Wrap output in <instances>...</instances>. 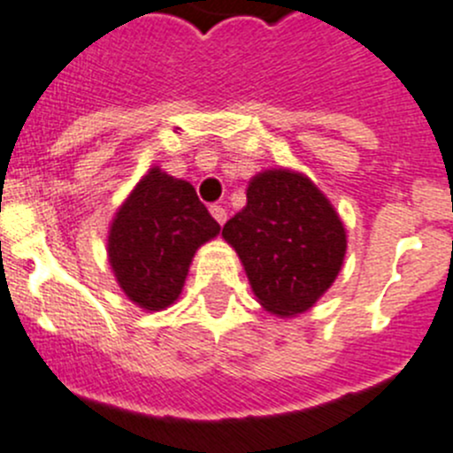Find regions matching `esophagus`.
Listing matches in <instances>:
<instances>
[{"label":"esophagus","instance_id":"34e87169","mask_svg":"<svg viewBox=\"0 0 453 453\" xmlns=\"http://www.w3.org/2000/svg\"><path fill=\"white\" fill-rule=\"evenodd\" d=\"M210 214H212L214 221H217L219 226H223V223H226V219H227V212L221 208V205H212V208H210Z\"/></svg>","mask_w":453,"mask_h":453}]
</instances>
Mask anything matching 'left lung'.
<instances>
[{"label": "left lung", "instance_id": "1", "mask_svg": "<svg viewBox=\"0 0 453 453\" xmlns=\"http://www.w3.org/2000/svg\"><path fill=\"white\" fill-rule=\"evenodd\" d=\"M254 296L272 314L296 316L329 289L348 236L327 196L301 173L265 170L248 186V203L223 226Z\"/></svg>", "mask_w": 453, "mask_h": 453}]
</instances>
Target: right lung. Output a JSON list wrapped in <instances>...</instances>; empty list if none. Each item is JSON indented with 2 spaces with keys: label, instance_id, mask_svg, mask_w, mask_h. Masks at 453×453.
Here are the masks:
<instances>
[{
  "label": "right lung",
  "instance_id": "right-lung-1",
  "mask_svg": "<svg viewBox=\"0 0 453 453\" xmlns=\"http://www.w3.org/2000/svg\"><path fill=\"white\" fill-rule=\"evenodd\" d=\"M219 230L195 188L155 165L112 219L110 267L130 301L165 310L181 294L195 252Z\"/></svg>",
  "mask_w": 453,
  "mask_h": 453
}]
</instances>
